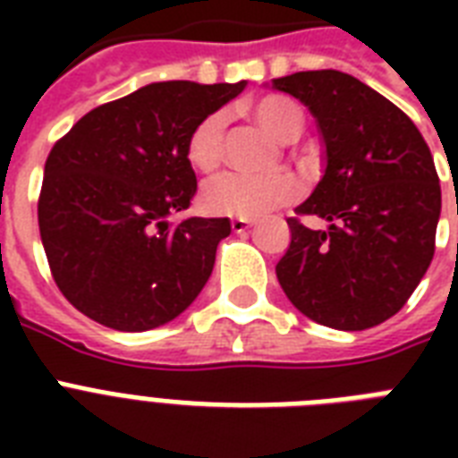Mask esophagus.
<instances>
[{
  "label": "esophagus",
  "instance_id": "1",
  "mask_svg": "<svg viewBox=\"0 0 458 458\" xmlns=\"http://www.w3.org/2000/svg\"><path fill=\"white\" fill-rule=\"evenodd\" d=\"M230 228L233 233H244L247 228H251L250 218H230Z\"/></svg>",
  "mask_w": 458,
  "mask_h": 458
}]
</instances>
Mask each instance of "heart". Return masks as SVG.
<instances>
[{"mask_svg":"<svg viewBox=\"0 0 458 458\" xmlns=\"http://www.w3.org/2000/svg\"><path fill=\"white\" fill-rule=\"evenodd\" d=\"M251 116L280 142L300 138L304 131V114L300 104L290 97L266 95L251 106ZM223 131L225 116L221 111L208 114L194 125L187 138V164L197 173L211 175L218 171L223 161ZM300 194V182L293 173L276 171L264 175H244V173H225L211 180L204 192L201 204L214 214L235 216V218H257L278 207H285Z\"/></svg>","mask_w":458,"mask_h":458,"instance_id":"heart-1","label":"heart"}]
</instances>
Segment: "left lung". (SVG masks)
Wrapping results in <instances>:
<instances>
[{
    "instance_id": "obj_1",
    "label": "left lung",
    "mask_w": 458,
    "mask_h": 458,
    "mask_svg": "<svg viewBox=\"0 0 458 458\" xmlns=\"http://www.w3.org/2000/svg\"><path fill=\"white\" fill-rule=\"evenodd\" d=\"M271 85L318 123L326 173L287 218L293 240L276 266L304 316L366 330L406 304L435 254L442 194L433 154L404 111L342 71H301ZM301 215H318L323 231Z\"/></svg>"
}]
</instances>
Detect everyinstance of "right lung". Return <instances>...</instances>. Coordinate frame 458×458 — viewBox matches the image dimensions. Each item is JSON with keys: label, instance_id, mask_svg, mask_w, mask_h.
I'll return each instance as SVG.
<instances>
[{"label": "right lung", "instance_id": "add662e5", "mask_svg": "<svg viewBox=\"0 0 458 458\" xmlns=\"http://www.w3.org/2000/svg\"><path fill=\"white\" fill-rule=\"evenodd\" d=\"M247 82H152L102 104L52 147L39 237L61 294L114 330L164 326L197 300L228 218L168 216L197 192L187 138Z\"/></svg>", "mask_w": 458, "mask_h": 458}]
</instances>
